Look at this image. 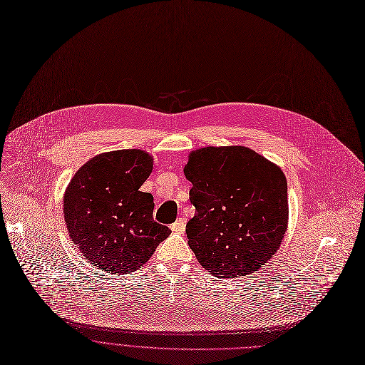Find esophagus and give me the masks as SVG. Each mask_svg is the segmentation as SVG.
<instances>
[{
  "instance_id": "1",
  "label": "esophagus",
  "mask_w": 365,
  "mask_h": 365,
  "mask_svg": "<svg viewBox=\"0 0 365 365\" xmlns=\"http://www.w3.org/2000/svg\"><path fill=\"white\" fill-rule=\"evenodd\" d=\"M170 228H172L173 233H183V231L186 230V221H185V218L176 220V221L170 225Z\"/></svg>"
}]
</instances>
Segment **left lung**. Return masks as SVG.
Listing matches in <instances>:
<instances>
[{
    "label": "left lung",
    "mask_w": 365,
    "mask_h": 365,
    "mask_svg": "<svg viewBox=\"0 0 365 365\" xmlns=\"http://www.w3.org/2000/svg\"><path fill=\"white\" fill-rule=\"evenodd\" d=\"M185 176L195 217L187 245L202 268L237 278L260 269L287 231V179L246 147H207L189 155Z\"/></svg>",
    "instance_id": "left-lung-1"
}]
</instances>
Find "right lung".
Segmentation results:
<instances>
[{
    "label": "right lung",
    "mask_w": 365,
    "mask_h": 365,
    "mask_svg": "<svg viewBox=\"0 0 365 365\" xmlns=\"http://www.w3.org/2000/svg\"><path fill=\"white\" fill-rule=\"evenodd\" d=\"M153 158L141 150L96 155L76 173L63 196L71 240L88 263L115 275L140 269L170 236L153 218L154 200L141 185Z\"/></svg>",
    "instance_id": "add662e5"
}]
</instances>
